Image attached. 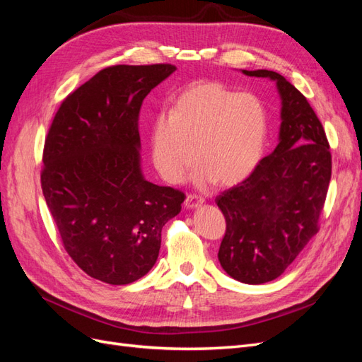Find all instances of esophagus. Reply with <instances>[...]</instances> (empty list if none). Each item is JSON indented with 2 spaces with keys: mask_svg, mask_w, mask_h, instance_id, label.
<instances>
[{
  "mask_svg": "<svg viewBox=\"0 0 362 362\" xmlns=\"http://www.w3.org/2000/svg\"><path fill=\"white\" fill-rule=\"evenodd\" d=\"M204 204V199L201 196H196V194H187V198L184 201V206L189 208V210H193V208H198Z\"/></svg>",
  "mask_w": 362,
  "mask_h": 362,
  "instance_id": "34e87169",
  "label": "esophagus"
}]
</instances>
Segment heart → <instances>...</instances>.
I'll return each mask as SVG.
<instances>
[{
    "mask_svg": "<svg viewBox=\"0 0 362 362\" xmlns=\"http://www.w3.org/2000/svg\"><path fill=\"white\" fill-rule=\"evenodd\" d=\"M267 140V115L258 98L221 83L198 81L184 89L151 127V160L160 177L180 184L194 160V180L234 185L255 170ZM197 152H194V148Z\"/></svg>",
    "mask_w": 362,
    "mask_h": 362,
    "instance_id": "obj_1",
    "label": "heart"
}]
</instances>
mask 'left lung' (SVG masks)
Masks as SVG:
<instances>
[{
  "label": "left lung",
  "mask_w": 362,
  "mask_h": 362,
  "mask_svg": "<svg viewBox=\"0 0 362 362\" xmlns=\"http://www.w3.org/2000/svg\"><path fill=\"white\" fill-rule=\"evenodd\" d=\"M242 72L276 83L279 144L245 181L216 198L226 221L217 257L231 278L264 284L281 276L319 233L332 158L322 122L290 81L267 69Z\"/></svg>",
  "instance_id": "left-lung-1"
}]
</instances>
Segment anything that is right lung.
Here are the masks:
<instances>
[{
	"instance_id": "1",
	"label": "right lung",
	"mask_w": 362,
	"mask_h": 362,
	"mask_svg": "<svg viewBox=\"0 0 362 362\" xmlns=\"http://www.w3.org/2000/svg\"><path fill=\"white\" fill-rule=\"evenodd\" d=\"M173 64H116L66 96L43 148L42 192L69 257L87 275L125 286L156 264L161 229L185 196L145 180L139 113Z\"/></svg>"
}]
</instances>
